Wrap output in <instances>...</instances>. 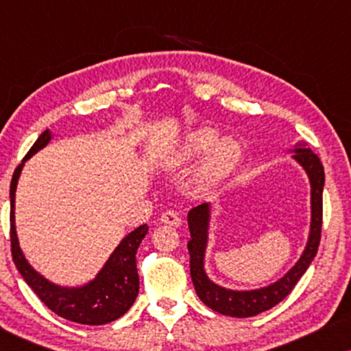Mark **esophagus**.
I'll return each mask as SVG.
<instances>
[{"mask_svg":"<svg viewBox=\"0 0 351 351\" xmlns=\"http://www.w3.org/2000/svg\"><path fill=\"white\" fill-rule=\"evenodd\" d=\"M161 222L171 225V227H179V225H182V219L174 210H166V213L161 214Z\"/></svg>","mask_w":351,"mask_h":351,"instance_id":"obj_1","label":"esophagus"}]
</instances>
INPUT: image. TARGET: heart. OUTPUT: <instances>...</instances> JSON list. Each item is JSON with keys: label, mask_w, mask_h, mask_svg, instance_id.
<instances>
[{"label": "heart", "mask_w": 351, "mask_h": 351, "mask_svg": "<svg viewBox=\"0 0 351 351\" xmlns=\"http://www.w3.org/2000/svg\"><path fill=\"white\" fill-rule=\"evenodd\" d=\"M208 156L201 166L198 179L203 185H210L220 177L232 171L241 158V145L232 137H222L217 141V131L210 128L196 129L182 143L179 156L193 158L208 152Z\"/></svg>", "instance_id": "b5f03b06"}]
</instances>
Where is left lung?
<instances>
[{"label": "left lung", "mask_w": 351, "mask_h": 351, "mask_svg": "<svg viewBox=\"0 0 351 351\" xmlns=\"http://www.w3.org/2000/svg\"><path fill=\"white\" fill-rule=\"evenodd\" d=\"M304 147V143H299ZM294 158L304 166L311 184V230L306 247L302 254L300 261L292 267L286 276H282L275 285L263 287V289L237 292L227 291L215 286L206 276L203 268V257L206 249V238H208V219L209 206L203 203L198 204L189 213V228L190 237L189 252H190V275L193 281L196 294L203 304L209 308L217 311L220 315L233 316V318H247L256 316L262 311L270 310L271 306L280 304L289 292L294 289L302 275L310 267L321 241V227H323V186H324V167L323 162L310 152V148H297Z\"/></svg>", "instance_id": "1"}]
</instances>
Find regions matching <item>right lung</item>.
I'll return each instance as SVG.
<instances>
[{
    "instance_id": "obj_1",
    "label": "right lung",
    "mask_w": 351,
    "mask_h": 351,
    "mask_svg": "<svg viewBox=\"0 0 351 351\" xmlns=\"http://www.w3.org/2000/svg\"><path fill=\"white\" fill-rule=\"evenodd\" d=\"M49 131H45L33 143V147L23 158L27 161L32 155L49 142ZM23 161L16 167L11 180V254L17 270L33 292L51 311L60 318L78 324L100 326L118 319L131 308L138 292V273L136 265V254L138 244L148 232L147 225L134 230L114 249L112 257L105 263L104 270L88 286L80 289H64L46 281L38 275L23 257L19 247L16 223H14V201H16L17 179L21 176Z\"/></svg>"
}]
</instances>
